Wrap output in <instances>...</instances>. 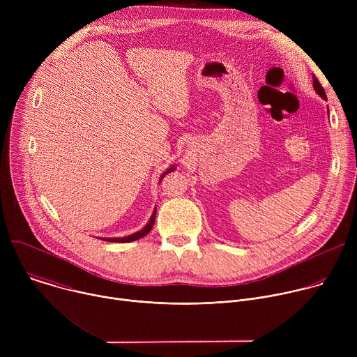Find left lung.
Wrapping results in <instances>:
<instances>
[{
    "label": "left lung",
    "mask_w": 357,
    "mask_h": 357,
    "mask_svg": "<svg viewBox=\"0 0 357 357\" xmlns=\"http://www.w3.org/2000/svg\"><path fill=\"white\" fill-rule=\"evenodd\" d=\"M314 89H315V91H317L324 100H326V93H325L324 87L319 84V82H318L317 79H314ZM328 112H329V109H328Z\"/></svg>",
    "instance_id": "8db88e82"
}]
</instances>
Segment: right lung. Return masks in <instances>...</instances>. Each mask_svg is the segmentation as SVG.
<instances>
[{
  "label": "right lung",
  "instance_id": "obj_1",
  "mask_svg": "<svg viewBox=\"0 0 357 357\" xmlns=\"http://www.w3.org/2000/svg\"><path fill=\"white\" fill-rule=\"evenodd\" d=\"M175 169H176V165H171L168 169H165V172L160 176V182L162 181V178H164L167 174H169V172H172V171H175ZM155 215H157V206L154 208V212H152V215H151L148 223H146L141 230H138V231H135V233H132V234H130V236H124V237H100V240L110 241V243H130V241H135V240H138V238L146 236V234L151 231V229H152V226H154V222H155Z\"/></svg>",
  "mask_w": 357,
  "mask_h": 357
}]
</instances>
